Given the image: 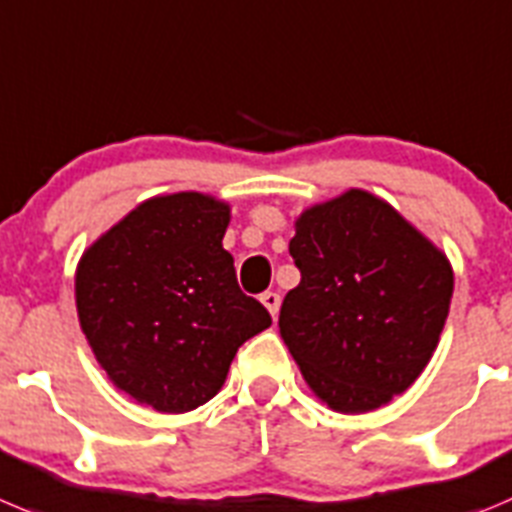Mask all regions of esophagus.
Listing matches in <instances>:
<instances>
[{
	"instance_id": "obj_1",
	"label": "esophagus",
	"mask_w": 512,
	"mask_h": 512,
	"mask_svg": "<svg viewBox=\"0 0 512 512\" xmlns=\"http://www.w3.org/2000/svg\"><path fill=\"white\" fill-rule=\"evenodd\" d=\"M260 301H262V306H265L267 311H270V316H273V319H278L280 293H275V290H265V293H262V296H260Z\"/></svg>"
}]
</instances>
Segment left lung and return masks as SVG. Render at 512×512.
<instances>
[{"instance_id": "8db88e82", "label": "left lung", "mask_w": 512, "mask_h": 512, "mask_svg": "<svg viewBox=\"0 0 512 512\" xmlns=\"http://www.w3.org/2000/svg\"><path fill=\"white\" fill-rule=\"evenodd\" d=\"M288 250L301 283L278 326L313 393L339 413H365L411 388L449 316V260L357 188L303 211Z\"/></svg>"}]
</instances>
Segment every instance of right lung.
Wrapping results in <instances>:
<instances>
[{"label":"right lung","mask_w":512,"mask_h":512,"mask_svg":"<svg viewBox=\"0 0 512 512\" xmlns=\"http://www.w3.org/2000/svg\"><path fill=\"white\" fill-rule=\"evenodd\" d=\"M229 206L204 193L158 196L84 252L78 321L122 393L160 413L214 398L234 354L273 324L242 293L222 247Z\"/></svg>","instance_id":"1"}]
</instances>
